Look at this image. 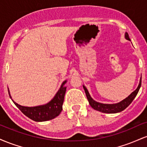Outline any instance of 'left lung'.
Returning a JSON list of instances; mask_svg holds the SVG:
<instances>
[{
	"instance_id": "left-lung-1",
	"label": "left lung",
	"mask_w": 147,
	"mask_h": 147,
	"mask_svg": "<svg viewBox=\"0 0 147 147\" xmlns=\"http://www.w3.org/2000/svg\"><path fill=\"white\" fill-rule=\"evenodd\" d=\"M125 38L129 41H131L130 40L129 34L126 32L125 34ZM142 78L140 79V84L138 85V87L137 88L136 90H134L132 93L130 95L129 97H126V99H124V100H122V102L117 103V104H101V103L95 102V100H93L91 97L89 95V92L88 91L87 88L84 86H83L84 90H85L86 95L87 99L88 100L89 104L91 106V107L92 109H94L96 111H99L100 112L105 113H115L121 112L123 110L127 108L130 104H131V102H133V99H135V97L137 95L138 91H139L140 88L141 86V83H142Z\"/></svg>"
}]
</instances>
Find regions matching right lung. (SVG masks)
Returning <instances> with one entry per match:
<instances>
[{
  "instance_id": "right-lung-1",
  "label": "right lung",
  "mask_w": 147,
  "mask_h": 147,
  "mask_svg": "<svg viewBox=\"0 0 147 147\" xmlns=\"http://www.w3.org/2000/svg\"><path fill=\"white\" fill-rule=\"evenodd\" d=\"M65 82L66 81L62 84L61 86L57 92L55 97L45 105L34 106V107H26V106L18 105L14 101L13 102L25 115L32 120L36 122H44V121L50 120L57 117L62 111V105H63L64 96L66 90V87L64 86ZM8 92L9 97H11L9 90Z\"/></svg>"
}]
</instances>
